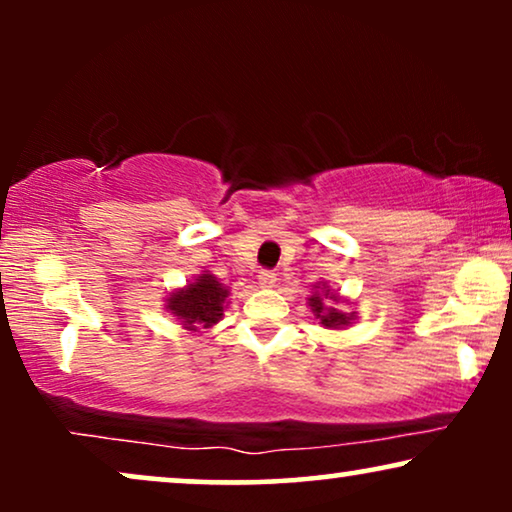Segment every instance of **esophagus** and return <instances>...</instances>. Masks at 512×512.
<instances>
[{"label": "esophagus", "mask_w": 512, "mask_h": 512, "mask_svg": "<svg viewBox=\"0 0 512 512\" xmlns=\"http://www.w3.org/2000/svg\"><path fill=\"white\" fill-rule=\"evenodd\" d=\"M275 282H277V275L272 270L258 272V284H261V286H268V289H270V286H275Z\"/></svg>", "instance_id": "esophagus-1"}]
</instances>
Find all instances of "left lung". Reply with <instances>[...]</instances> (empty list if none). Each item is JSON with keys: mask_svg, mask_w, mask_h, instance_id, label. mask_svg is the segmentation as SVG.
<instances>
[{"mask_svg": "<svg viewBox=\"0 0 512 512\" xmlns=\"http://www.w3.org/2000/svg\"><path fill=\"white\" fill-rule=\"evenodd\" d=\"M324 298H335V296H331V293L326 291ZM324 298H321V293H314V296L310 298L312 312L317 314V319L321 321V324H324V326H333V328L347 324L349 317H345V314L338 312V310H333V307H326V305H324Z\"/></svg>", "mask_w": 512, "mask_h": 512, "instance_id": "obj_1", "label": "left lung"}]
</instances>
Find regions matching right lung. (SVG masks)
Returning <instances> with one entry per match:
<instances>
[{
    "instance_id": "right-lung-1",
    "label": "right lung",
    "mask_w": 512,
    "mask_h": 512,
    "mask_svg": "<svg viewBox=\"0 0 512 512\" xmlns=\"http://www.w3.org/2000/svg\"><path fill=\"white\" fill-rule=\"evenodd\" d=\"M228 298L226 286L216 282L212 275H200L186 289L172 293L167 300V310H172L174 317L184 321V326H214L223 314V300Z\"/></svg>"
}]
</instances>
